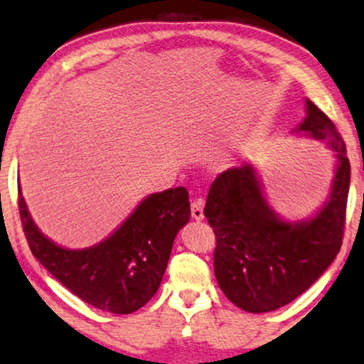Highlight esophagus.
I'll return each instance as SVG.
<instances>
[{"mask_svg":"<svg viewBox=\"0 0 364 364\" xmlns=\"http://www.w3.org/2000/svg\"><path fill=\"white\" fill-rule=\"evenodd\" d=\"M203 200H193L192 205H190V210H192V218L193 220H203Z\"/></svg>","mask_w":364,"mask_h":364,"instance_id":"1","label":"esophagus"}]
</instances>
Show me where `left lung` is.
<instances>
[{
  "label": "left lung",
  "instance_id": "left-lung-1",
  "mask_svg": "<svg viewBox=\"0 0 364 364\" xmlns=\"http://www.w3.org/2000/svg\"><path fill=\"white\" fill-rule=\"evenodd\" d=\"M299 132L326 141L337 156L327 205L309 221L279 220L262 195L252 166L231 167L211 183L203 213L213 228L215 277L226 298L247 312L291 303L327 270L340 252L350 188V161L333 122L306 100Z\"/></svg>",
  "mask_w": 364,
  "mask_h": 364
}]
</instances>
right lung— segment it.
<instances>
[{
    "label": "right lung",
    "mask_w": 364,
    "mask_h": 364,
    "mask_svg": "<svg viewBox=\"0 0 364 364\" xmlns=\"http://www.w3.org/2000/svg\"><path fill=\"white\" fill-rule=\"evenodd\" d=\"M22 229L31 252L73 294L112 314H132L158 291L176 234L190 220L186 187L149 195L109 239L68 250L38 231L18 187Z\"/></svg>",
    "instance_id": "add662e5"
}]
</instances>
